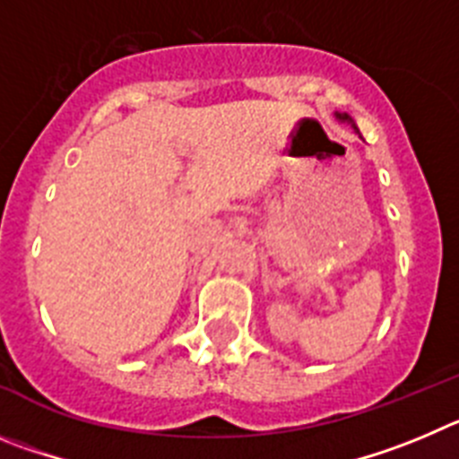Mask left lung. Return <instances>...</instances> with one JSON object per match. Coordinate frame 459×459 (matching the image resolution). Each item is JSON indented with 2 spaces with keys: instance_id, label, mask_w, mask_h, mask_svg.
I'll return each mask as SVG.
<instances>
[{
  "instance_id": "obj_1",
  "label": "left lung",
  "mask_w": 459,
  "mask_h": 459,
  "mask_svg": "<svg viewBox=\"0 0 459 459\" xmlns=\"http://www.w3.org/2000/svg\"><path fill=\"white\" fill-rule=\"evenodd\" d=\"M336 118H341V121H350V123H352V118H350L348 114H336ZM354 130H357V126H354Z\"/></svg>"
}]
</instances>
